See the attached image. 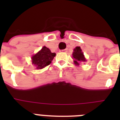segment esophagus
<instances>
[{"label":"esophagus","instance_id":"obj_1","mask_svg":"<svg viewBox=\"0 0 120 120\" xmlns=\"http://www.w3.org/2000/svg\"><path fill=\"white\" fill-rule=\"evenodd\" d=\"M68 52L67 49H64V50H62V52H64V53H67Z\"/></svg>","mask_w":120,"mask_h":120}]
</instances>
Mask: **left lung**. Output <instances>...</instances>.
Instances as JSON below:
<instances>
[{
	"label": "left lung",
	"instance_id": "left-lung-1",
	"mask_svg": "<svg viewBox=\"0 0 120 120\" xmlns=\"http://www.w3.org/2000/svg\"><path fill=\"white\" fill-rule=\"evenodd\" d=\"M72 55H73V58L74 59V64L77 65H79V62H86L83 53L80 47H75V49L73 50Z\"/></svg>",
	"mask_w": 120,
	"mask_h": 120
}]
</instances>
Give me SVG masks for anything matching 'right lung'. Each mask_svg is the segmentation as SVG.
Listing matches in <instances>:
<instances>
[{"label":"right lung","mask_w":120,"mask_h":120,"mask_svg":"<svg viewBox=\"0 0 120 120\" xmlns=\"http://www.w3.org/2000/svg\"><path fill=\"white\" fill-rule=\"evenodd\" d=\"M56 53H52L50 49L46 47H43L36 54L32 56V62L36 69H42L52 63Z\"/></svg>","instance_id":"1"}]
</instances>
